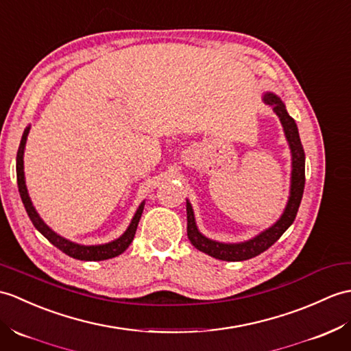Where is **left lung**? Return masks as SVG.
Segmentation results:
<instances>
[{
  "instance_id": "left-lung-1",
  "label": "left lung",
  "mask_w": 351,
  "mask_h": 351,
  "mask_svg": "<svg viewBox=\"0 0 351 351\" xmlns=\"http://www.w3.org/2000/svg\"><path fill=\"white\" fill-rule=\"evenodd\" d=\"M263 101L266 104H271L276 117L280 118V122L286 134L290 154H291V176H290V194L287 205L284 208V213L276 221L267 227L266 230L260 232L254 238L243 242H218L214 239L206 238L197 229L194 218V210L190 200H186V234H189L190 242L197 248L199 251L205 252V254L215 257L218 260H226V262H242V260H248L262 254L269 247L281 238V234L286 232L289 227L293 224L298 214V209L302 200L304 186H305V152L300 143V137L298 132V125L295 119H293L286 109V104L282 103L278 95L274 93H265Z\"/></svg>"
}]
</instances>
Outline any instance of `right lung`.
<instances>
[{
    "instance_id": "1",
    "label": "right lung",
    "mask_w": 351,
    "mask_h": 351,
    "mask_svg": "<svg viewBox=\"0 0 351 351\" xmlns=\"http://www.w3.org/2000/svg\"><path fill=\"white\" fill-rule=\"evenodd\" d=\"M29 128H31V125H28L25 128V132H23L22 138H21L18 156H16V175H18V186H19V194H21L22 203H23V206H25L27 214L32 221V224H34L36 229L42 233L45 238L52 243V245H55L56 248L61 250L62 252H65V254L73 257V258L86 260V262L95 260L97 262V260H108V258L122 254V252H124L130 247V243H132L134 239L138 219H141L143 208H145V200L141 203V205H138L134 217L132 218V223H130V226L127 227V230L115 241H110L108 243H100V245H82V243H76V242L62 238L61 234L53 232L51 227H49L43 221L42 217L38 215L34 205H32L28 190H27L25 172H23V152H25V145H27Z\"/></svg>"
}]
</instances>
